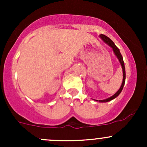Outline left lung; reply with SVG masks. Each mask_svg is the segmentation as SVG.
<instances>
[{
	"mask_svg": "<svg viewBox=\"0 0 147 147\" xmlns=\"http://www.w3.org/2000/svg\"><path fill=\"white\" fill-rule=\"evenodd\" d=\"M100 37L102 38V40H103L104 42H105L107 44H108V45L110 46V47H112L114 53H115V54L116 55V56L117 57V58L119 59L120 63H121V67H122V70H123V81H122V83H121V87H120L119 90H118V91L117 92L115 93V94H114L112 97H109V98H108V99H106V100H99V102H107L111 101V100H112L113 99L116 98V97L120 94V93H121V90H123V87H124V83H125V79H126L125 67H124V60H123V57H122V56H121V53H120L119 48H118V47L115 45V43L113 42V41H112L110 38H109L107 36H106V35H100Z\"/></svg>",
	"mask_w": 147,
	"mask_h": 147,
	"instance_id": "obj_1",
	"label": "left lung"
}]
</instances>
